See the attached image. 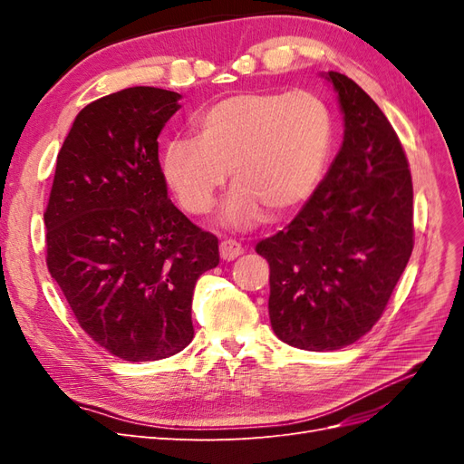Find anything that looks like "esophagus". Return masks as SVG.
<instances>
[{"mask_svg":"<svg viewBox=\"0 0 464 464\" xmlns=\"http://www.w3.org/2000/svg\"><path fill=\"white\" fill-rule=\"evenodd\" d=\"M218 249H220V259L222 261H234L236 257H240L244 254V247L237 244V242H234V240L220 242Z\"/></svg>","mask_w":464,"mask_h":464,"instance_id":"1","label":"esophagus"}]
</instances>
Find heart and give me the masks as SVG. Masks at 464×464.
I'll use <instances>...</instances> for the list:
<instances>
[{"mask_svg":"<svg viewBox=\"0 0 464 464\" xmlns=\"http://www.w3.org/2000/svg\"><path fill=\"white\" fill-rule=\"evenodd\" d=\"M193 137L164 147L162 176L178 203L205 215L227 181L222 227L247 230L265 208L285 217L312 198L333 149L329 104L312 91H247L210 104L191 121Z\"/></svg>","mask_w":464,"mask_h":464,"instance_id":"heart-1","label":"heart"}]
</instances>
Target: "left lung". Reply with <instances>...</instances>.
Masks as SVG:
<instances>
[{"instance_id": "8db88e82", "label": "left lung", "mask_w": 464, "mask_h": 464, "mask_svg": "<svg viewBox=\"0 0 464 464\" xmlns=\"http://www.w3.org/2000/svg\"><path fill=\"white\" fill-rule=\"evenodd\" d=\"M344 137L327 176L285 230L259 242L280 341L339 350L366 334L411 259L412 178L389 120L353 79L329 72Z\"/></svg>"}]
</instances>
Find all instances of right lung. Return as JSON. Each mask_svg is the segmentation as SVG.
Here are the masks:
<instances>
[{
  "mask_svg": "<svg viewBox=\"0 0 464 464\" xmlns=\"http://www.w3.org/2000/svg\"><path fill=\"white\" fill-rule=\"evenodd\" d=\"M181 94L131 87L82 108L55 162L46 263L91 339L128 362L178 354L193 339L198 278L217 236L168 199L159 135Z\"/></svg>",
  "mask_w": 464,
  "mask_h": 464,
  "instance_id": "add662e5",
  "label": "right lung"
}]
</instances>
